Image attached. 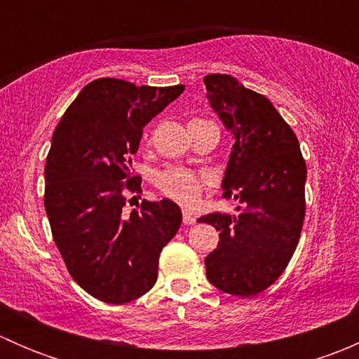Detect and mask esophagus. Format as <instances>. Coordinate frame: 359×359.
<instances>
[{
	"instance_id": "34e87169",
	"label": "esophagus",
	"mask_w": 359,
	"mask_h": 359,
	"mask_svg": "<svg viewBox=\"0 0 359 359\" xmlns=\"http://www.w3.org/2000/svg\"><path fill=\"white\" fill-rule=\"evenodd\" d=\"M182 219H184V224H186V226H193V224L196 222V217H194V213L191 212L189 208L182 210Z\"/></svg>"
}]
</instances>
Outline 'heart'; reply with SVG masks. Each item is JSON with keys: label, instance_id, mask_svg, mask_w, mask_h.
<instances>
[{"label": "heart", "instance_id": "1", "mask_svg": "<svg viewBox=\"0 0 359 359\" xmlns=\"http://www.w3.org/2000/svg\"><path fill=\"white\" fill-rule=\"evenodd\" d=\"M205 184V179L184 168H168L159 173L156 179V186L163 196L184 205H193L198 201Z\"/></svg>", "mask_w": 359, "mask_h": 359}]
</instances>
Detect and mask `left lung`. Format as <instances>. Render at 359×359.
<instances>
[{
	"label": "left lung",
	"mask_w": 359,
	"mask_h": 359,
	"mask_svg": "<svg viewBox=\"0 0 359 359\" xmlns=\"http://www.w3.org/2000/svg\"><path fill=\"white\" fill-rule=\"evenodd\" d=\"M206 97L234 139L222 180L238 215L208 213L219 245L205 259L206 278L231 295L264 292L287 269L306 215V161L299 140L267 97L229 74L205 76Z\"/></svg>",
	"instance_id": "left-lung-1"
}]
</instances>
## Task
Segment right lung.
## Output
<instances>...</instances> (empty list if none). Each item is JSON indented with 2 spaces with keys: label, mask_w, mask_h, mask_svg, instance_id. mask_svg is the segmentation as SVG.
I'll list each match as a JSON object with an SVG mask.
<instances>
[{
  "label": "right lung",
  "mask_w": 359,
  "mask_h": 359,
  "mask_svg": "<svg viewBox=\"0 0 359 359\" xmlns=\"http://www.w3.org/2000/svg\"><path fill=\"white\" fill-rule=\"evenodd\" d=\"M186 86H135L116 78L88 83L60 118L45 166V210L72 280L107 304H125L158 280L163 247L182 222L170 200L137 203L142 193L132 156L142 130ZM140 198V196H139Z\"/></svg>",
  "instance_id": "obj_1"
}]
</instances>
